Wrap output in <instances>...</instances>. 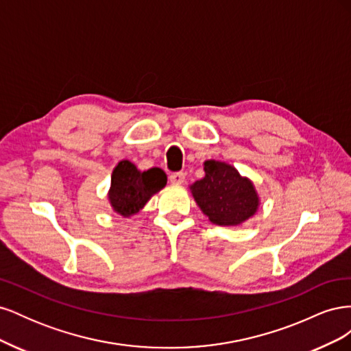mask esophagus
Returning a JSON list of instances; mask_svg holds the SVG:
<instances>
[{
    "instance_id": "1",
    "label": "esophagus",
    "mask_w": 351,
    "mask_h": 351,
    "mask_svg": "<svg viewBox=\"0 0 351 351\" xmlns=\"http://www.w3.org/2000/svg\"><path fill=\"white\" fill-rule=\"evenodd\" d=\"M184 178H186L184 173L178 171V173H173L171 176H169V182H171L173 184H183Z\"/></svg>"
}]
</instances>
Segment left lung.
Wrapping results in <instances>:
<instances>
[{
    "label": "left lung",
    "instance_id": "8db88e82",
    "mask_svg": "<svg viewBox=\"0 0 351 351\" xmlns=\"http://www.w3.org/2000/svg\"><path fill=\"white\" fill-rule=\"evenodd\" d=\"M205 177L192 184V193L202 212L217 226H239L259 206V197L250 180L234 167L219 161L204 164Z\"/></svg>",
    "mask_w": 351,
    "mask_h": 351
}]
</instances>
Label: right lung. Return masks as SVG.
<instances>
[{"label": "right lung", "mask_w": 351, "mask_h": 351, "mask_svg": "<svg viewBox=\"0 0 351 351\" xmlns=\"http://www.w3.org/2000/svg\"><path fill=\"white\" fill-rule=\"evenodd\" d=\"M167 184V176L161 168L139 171L130 161H121L114 168L111 177L110 202L112 209L123 217L139 212L152 195Z\"/></svg>", "instance_id": "1"}]
</instances>
